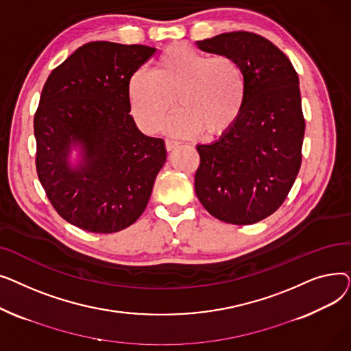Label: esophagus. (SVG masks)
I'll return each mask as SVG.
<instances>
[{"mask_svg":"<svg viewBox=\"0 0 351 351\" xmlns=\"http://www.w3.org/2000/svg\"><path fill=\"white\" fill-rule=\"evenodd\" d=\"M165 146H166V151H173L175 147L179 146L178 141H172V139H166L165 141Z\"/></svg>","mask_w":351,"mask_h":351,"instance_id":"34e87169","label":"esophagus"}]
</instances>
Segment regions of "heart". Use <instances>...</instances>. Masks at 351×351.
I'll return each instance as SVG.
<instances>
[{
	"label": "heart",
	"mask_w": 351,
	"mask_h": 351,
	"mask_svg": "<svg viewBox=\"0 0 351 351\" xmlns=\"http://www.w3.org/2000/svg\"><path fill=\"white\" fill-rule=\"evenodd\" d=\"M132 115L145 132H155L175 108L180 110L165 125L176 136L213 139L228 134L242 114L246 81L229 55L200 52L185 43L165 48L151 71H135L128 82Z\"/></svg>",
	"instance_id": "b5f03b06"
}]
</instances>
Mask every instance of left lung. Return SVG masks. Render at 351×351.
Masks as SVG:
<instances>
[{
    "instance_id": "obj_1",
    "label": "left lung",
    "mask_w": 351,
    "mask_h": 351,
    "mask_svg": "<svg viewBox=\"0 0 351 351\" xmlns=\"http://www.w3.org/2000/svg\"><path fill=\"white\" fill-rule=\"evenodd\" d=\"M196 45L234 58L246 81L233 128L196 146V196L222 222L257 223L283 205L302 165L306 123L298 72L285 52L253 32H225Z\"/></svg>"
}]
</instances>
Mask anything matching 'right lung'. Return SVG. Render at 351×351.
I'll use <instances>...</instances> for the list:
<instances>
[{"label":"right lung","mask_w":351,"mask_h":351,"mask_svg":"<svg viewBox=\"0 0 351 351\" xmlns=\"http://www.w3.org/2000/svg\"><path fill=\"white\" fill-rule=\"evenodd\" d=\"M155 48L94 41L55 68L34 115L35 168L48 200L68 223L92 233H114L143 213L166 160L162 138L143 135L128 95L132 73ZM86 163L71 170V143Z\"/></svg>","instance_id":"1"}]
</instances>
